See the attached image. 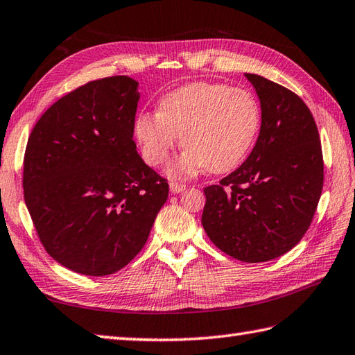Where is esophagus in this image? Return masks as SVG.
<instances>
[{
    "mask_svg": "<svg viewBox=\"0 0 355 355\" xmlns=\"http://www.w3.org/2000/svg\"><path fill=\"white\" fill-rule=\"evenodd\" d=\"M169 187H171V192H172V193H180V192H183V191L186 189L184 184L177 183V182H171Z\"/></svg>",
    "mask_w": 355,
    "mask_h": 355,
    "instance_id": "obj_1",
    "label": "esophagus"
}]
</instances>
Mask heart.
<instances>
[{
	"label": "heart",
	"mask_w": 355,
	"mask_h": 355,
	"mask_svg": "<svg viewBox=\"0 0 355 355\" xmlns=\"http://www.w3.org/2000/svg\"><path fill=\"white\" fill-rule=\"evenodd\" d=\"M261 110L251 92L223 83L197 81L172 90L159 112L137 118L135 135L150 166L166 163L180 144L187 148L169 172L187 177L206 168L223 173L237 168L260 132Z\"/></svg>",
	"instance_id": "b5f03b06"
}]
</instances>
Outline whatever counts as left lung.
Wrapping results in <instances>:
<instances>
[{
    "label": "left lung",
    "instance_id": "8db88e82",
    "mask_svg": "<svg viewBox=\"0 0 355 355\" xmlns=\"http://www.w3.org/2000/svg\"><path fill=\"white\" fill-rule=\"evenodd\" d=\"M261 106V128L239 169L205 187L201 215L220 251L245 263L291 251L314 218L323 189V154L314 116L293 90L245 73Z\"/></svg>",
    "mask_w": 355,
    "mask_h": 355
}]
</instances>
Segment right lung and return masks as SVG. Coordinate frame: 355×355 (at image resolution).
<instances>
[{"label":"right lung","instance_id":"obj_1","mask_svg":"<svg viewBox=\"0 0 355 355\" xmlns=\"http://www.w3.org/2000/svg\"><path fill=\"white\" fill-rule=\"evenodd\" d=\"M138 83L89 81L53 103L24 152L27 211L46 252L85 275H109L135 259L169 196L168 180L138 155Z\"/></svg>","mask_w":355,"mask_h":355}]
</instances>
